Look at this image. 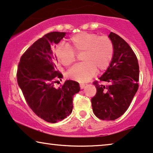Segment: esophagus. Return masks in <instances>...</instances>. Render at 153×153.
Wrapping results in <instances>:
<instances>
[{
	"mask_svg": "<svg viewBox=\"0 0 153 153\" xmlns=\"http://www.w3.org/2000/svg\"><path fill=\"white\" fill-rule=\"evenodd\" d=\"M84 87H85V85H84V84H80V88H81V89L84 88Z\"/></svg>",
	"mask_w": 153,
	"mask_h": 153,
	"instance_id": "34e87169",
	"label": "esophagus"
}]
</instances>
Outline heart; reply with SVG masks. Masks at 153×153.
I'll return each mask as SVG.
<instances>
[{"label":"heart","mask_w":153,"mask_h":153,"mask_svg":"<svg viewBox=\"0 0 153 153\" xmlns=\"http://www.w3.org/2000/svg\"><path fill=\"white\" fill-rule=\"evenodd\" d=\"M112 41L108 36L91 32H80L73 35L67 45L60 44L55 49L57 62L64 67L71 66L76 60V53H81L84 61L69 69L71 79L79 82H86L98 72L106 70L114 55Z\"/></svg>","instance_id":"heart-1"}]
</instances>
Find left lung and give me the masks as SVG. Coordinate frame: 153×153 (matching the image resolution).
Returning a JSON list of instances; mask_svg holds the SVG:
<instances>
[{"instance_id":"left-lung-1","label":"left lung","mask_w":153,"mask_h":153,"mask_svg":"<svg viewBox=\"0 0 153 153\" xmlns=\"http://www.w3.org/2000/svg\"><path fill=\"white\" fill-rule=\"evenodd\" d=\"M114 52L110 67L93 84L97 92L91 98L95 115L102 120L117 119L127 110L138 88L139 65L130 45L120 36L109 35ZM105 82L106 85L99 84Z\"/></svg>"}]
</instances>
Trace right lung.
Listing matches in <instances>:
<instances>
[{"label": "right lung", "mask_w": 153, "mask_h": 153, "mask_svg": "<svg viewBox=\"0 0 153 153\" xmlns=\"http://www.w3.org/2000/svg\"><path fill=\"white\" fill-rule=\"evenodd\" d=\"M65 36L53 31L38 39L23 53L17 67V83L26 102L39 117L51 123L71 114L73 97L80 91L79 83L72 80L55 86L62 74L57 69L53 50Z\"/></svg>", "instance_id": "right-lung-1"}]
</instances>
